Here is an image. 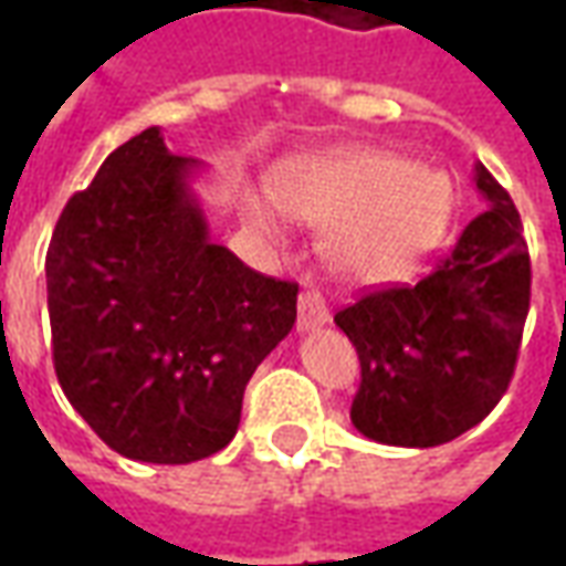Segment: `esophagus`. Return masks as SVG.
Returning a JSON list of instances; mask_svg holds the SVG:
<instances>
[{
    "mask_svg": "<svg viewBox=\"0 0 566 566\" xmlns=\"http://www.w3.org/2000/svg\"><path fill=\"white\" fill-rule=\"evenodd\" d=\"M331 321V308L324 303V296L318 291H303L300 294V315H296V331L308 333L318 331Z\"/></svg>",
    "mask_w": 566,
    "mask_h": 566,
    "instance_id": "1",
    "label": "esophagus"
}]
</instances>
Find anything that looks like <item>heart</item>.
Masks as SVG:
<instances>
[{
    "mask_svg": "<svg viewBox=\"0 0 566 566\" xmlns=\"http://www.w3.org/2000/svg\"><path fill=\"white\" fill-rule=\"evenodd\" d=\"M275 199L296 221L336 223L333 266L355 282H394L442 242L451 187L442 175L381 150H339L287 166ZM258 230L284 235V212L266 197L248 202Z\"/></svg>",
    "mask_w": 566,
    "mask_h": 566,
    "instance_id": "heart-1",
    "label": "heart"
}]
</instances>
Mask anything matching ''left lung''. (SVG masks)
I'll list each match as a JSON object with an SVG mask.
<instances>
[{
  "mask_svg": "<svg viewBox=\"0 0 566 566\" xmlns=\"http://www.w3.org/2000/svg\"><path fill=\"white\" fill-rule=\"evenodd\" d=\"M488 209L416 287H388L336 312L360 357L352 424L367 439L430 449L467 433L500 403L531 306V258L510 193L482 163Z\"/></svg>",
  "mask_w": 566,
  "mask_h": 566,
  "instance_id": "left-lung-1",
  "label": "left lung"
}]
</instances>
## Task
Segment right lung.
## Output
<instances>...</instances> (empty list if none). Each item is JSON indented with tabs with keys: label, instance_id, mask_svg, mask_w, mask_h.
Wrapping results in <instances>:
<instances>
[{
	"label": "right lung",
	"instance_id": "1",
	"mask_svg": "<svg viewBox=\"0 0 566 566\" xmlns=\"http://www.w3.org/2000/svg\"><path fill=\"white\" fill-rule=\"evenodd\" d=\"M199 172L160 127L142 129L69 199L48 248L60 388L129 461L221 451L248 379L296 321L294 282L260 275L211 239Z\"/></svg>",
	"mask_w": 566,
	"mask_h": 566
}]
</instances>
